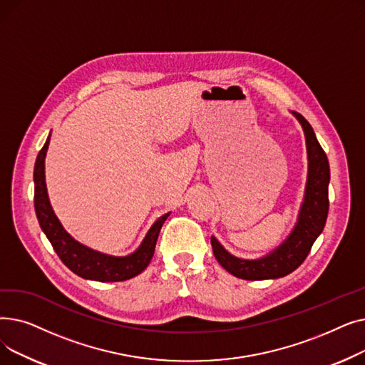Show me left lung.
Returning a JSON list of instances; mask_svg holds the SVG:
<instances>
[{"instance_id":"obj_1","label":"left lung","mask_w":365,"mask_h":365,"mask_svg":"<svg viewBox=\"0 0 365 365\" xmlns=\"http://www.w3.org/2000/svg\"><path fill=\"white\" fill-rule=\"evenodd\" d=\"M294 115L304 130L309 158L308 183H306L304 201L300 210L299 220L290 237L275 252L257 260H244L234 257L225 250L215 237H212L215 257L229 274H232L237 278L256 281L281 278L292 274L308 257L315 240L322 232L325 220H327L330 182L329 160L319 142L317 140L311 124L300 113L296 112Z\"/></svg>"}]
</instances>
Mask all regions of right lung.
I'll return each mask as SVG.
<instances>
[{"label": "right lung", "mask_w": 365, "mask_h": 365, "mask_svg": "<svg viewBox=\"0 0 365 365\" xmlns=\"http://www.w3.org/2000/svg\"><path fill=\"white\" fill-rule=\"evenodd\" d=\"M48 143L50 136L41 148L40 153H38L34 167V205L38 223H40L46 237L53 245L56 255L59 256V259L73 274L86 279H94L101 282H117L130 279L143 272L153 256V252H155V244L163 223L168 217V213L161 216L152 225L138 250L125 257H113L102 255L80 242H76L71 235L65 232V229L54 216L51 205L48 202L44 178V158Z\"/></svg>", "instance_id": "right-lung-1"}]
</instances>
